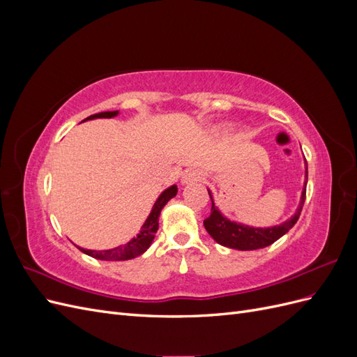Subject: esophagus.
Here are the masks:
<instances>
[{
    "label": "esophagus",
    "mask_w": 357,
    "mask_h": 357,
    "mask_svg": "<svg viewBox=\"0 0 357 357\" xmlns=\"http://www.w3.org/2000/svg\"><path fill=\"white\" fill-rule=\"evenodd\" d=\"M201 180H204V172L197 168H190V169H186L185 172H183L181 185H188V183L201 181Z\"/></svg>",
    "instance_id": "obj_1"
}]
</instances>
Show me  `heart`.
Instances as JSON below:
<instances>
[{
  "mask_svg": "<svg viewBox=\"0 0 357 357\" xmlns=\"http://www.w3.org/2000/svg\"><path fill=\"white\" fill-rule=\"evenodd\" d=\"M232 129H234L232 125H229V123H222V125L218 126V132H219V134H229V132L232 131Z\"/></svg>",
  "mask_w": 357,
  "mask_h": 357,
  "instance_id": "obj_1",
  "label": "heart"
}]
</instances>
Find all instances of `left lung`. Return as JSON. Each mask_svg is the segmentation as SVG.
Here are the masks:
<instances>
[{"label":"left lung","mask_w":357,"mask_h":357,"mask_svg":"<svg viewBox=\"0 0 357 357\" xmlns=\"http://www.w3.org/2000/svg\"><path fill=\"white\" fill-rule=\"evenodd\" d=\"M307 180H308V167L305 160V181L304 188H302L299 205L290 219L284 220L280 225L268 226V228H256V226H248L240 222H234L222 214V211L215 207L213 193L208 190V195L211 199V213L207 219L204 220V226L207 232L211 235V238L219 243L223 247L235 248V250H257V248H264L275 243L278 238L289 232L290 228H294L298 222L302 207L305 202V189H307Z\"/></svg>","instance_id":"obj_1"}]
</instances>
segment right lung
I'll return each instance as SVG.
<instances>
[{"instance_id": "add662e5", "label": "right lung", "mask_w": 357, "mask_h": 357, "mask_svg": "<svg viewBox=\"0 0 357 357\" xmlns=\"http://www.w3.org/2000/svg\"><path fill=\"white\" fill-rule=\"evenodd\" d=\"M117 114H119V110L102 112V113H96L89 117H86L84 121H93V119H112V117H116ZM176 195H177L176 185L169 186L168 189H165L160 193L156 202L153 204L152 211H150L146 222L143 223L142 231H139L137 234V236H134V238L129 243L114 247V248H109V250H88V248H83L79 245H77V248L79 250H82L84 255L92 256L95 259H100V261H129V259H134L139 255H143L155 240V235L159 228V215H160L162 208H164L167 202L174 198Z\"/></svg>"}]
</instances>
